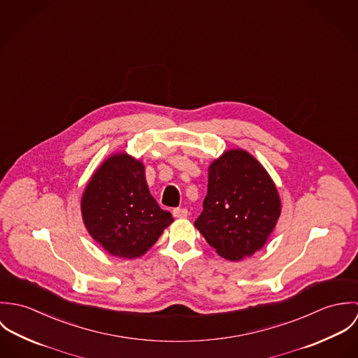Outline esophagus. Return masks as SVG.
Returning <instances> with one entry per match:
<instances>
[{"label": "esophagus", "instance_id": "obj_1", "mask_svg": "<svg viewBox=\"0 0 358 358\" xmlns=\"http://www.w3.org/2000/svg\"><path fill=\"white\" fill-rule=\"evenodd\" d=\"M172 213H173V216L178 217V219H185V217H187L189 210H187L186 208H175V209L172 210Z\"/></svg>", "mask_w": 358, "mask_h": 358}]
</instances>
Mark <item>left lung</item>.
<instances>
[{"mask_svg": "<svg viewBox=\"0 0 358 358\" xmlns=\"http://www.w3.org/2000/svg\"><path fill=\"white\" fill-rule=\"evenodd\" d=\"M203 206L194 226L217 255L231 262L264 247L282 209L271 176L243 149L226 150L210 162Z\"/></svg>", "mask_w": 358, "mask_h": 358, "instance_id": "left-lung-1", "label": "left lung"}]
</instances>
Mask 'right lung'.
I'll return each mask as SVG.
<instances>
[{"label": "right lung", "mask_w": 358, "mask_h": 358, "mask_svg": "<svg viewBox=\"0 0 358 358\" xmlns=\"http://www.w3.org/2000/svg\"><path fill=\"white\" fill-rule=\"evenodd\" d=\"M91 237L115 257L143 256L173 222L150 194L145 165L125 152L111 154L94 172L81 199Z\"/></svg>", "instance_id": "obj_1"}]
</instances>
